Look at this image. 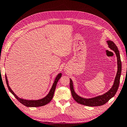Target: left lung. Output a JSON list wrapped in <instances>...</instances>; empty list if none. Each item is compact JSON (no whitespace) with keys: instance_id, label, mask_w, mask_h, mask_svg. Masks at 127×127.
<instances>
[{"instance_id":"1","label":"left lung","mask_w":127,"mask_h":127,"mask_svg":"<svg viewBox=\"0 0 127 127\" xmlns=\"http://www.w3.org/2000/svg\"><path fill=\"white\" fill-rule=\"evenodd\" d=\"M107 43H108L110 48L112 49V50H114L115 52L117 58L118 69L116 76V77H115L114 85L111 87V89L109 91L105 93V94H104V95H99V96H97L95 98L86 99V98H83L82 97H79L75 94L74 91V89H73L72 81L71 79H70L69 85L72 95L73 98H74V99L78 103L88 106H97L103 105L106 103L108 102V101L112 97H113L116 94L120 85L121 71H122V63H121V61L120 52L119 51V49L117 48L116 45L111 41H107Z\"/></svg>"}]
</instances>
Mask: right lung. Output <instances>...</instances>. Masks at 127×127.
I'll use <instances>...</instances> for the list:
<instances>
[{"label": "right lung", "instance_id": "add662e5", "mask_svg": "<svg viewBox=\"0 0 127 127\" xmlns=\"http://www.w3.org/2000/svg\"><path fill=\"white\" fill-rule=\"evenodd\" d=\"M61 75H62L61 73H59V74L57 75V77H56L52 88L50 89L49 94L47 95V96H46L43 98H42L41 99L36 100H24V99H21V98H19L15 94H14V92L12 91V90L10 89L9 85H8L7 79L6 74H5V79H6V84H7L8 89L9 90V91L19 102L22 103L23 105L28 107H38V106H42L44 105H46L47 104L49 103L50 101H51V100L52 99V98L53 97V95H54L56 84H57V83L59 81V80L60 79V78L61 77Z\"/></svg>", "mask_w": 127, "mask_h": 127}]
</instances>
